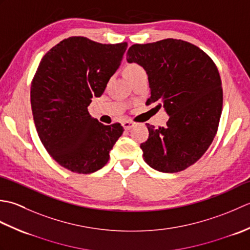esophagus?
Segmentation results:
<instances>
[{"label":"esophagus","instance_id":"1","mask_svg":"<svg viewBox=\"0 0 250 250\" xmlns=\"http://www.w3.org/2000/svg\"><path fill=\"white\" fill-rule=\"evenodd\" d=\"M122 125H124L125 130L129 131V130H131L135 125V122L131 121V120H126V121H124V124H122Z\"/></svg>","mask_w":250,"mask_h":250}]
</instances>
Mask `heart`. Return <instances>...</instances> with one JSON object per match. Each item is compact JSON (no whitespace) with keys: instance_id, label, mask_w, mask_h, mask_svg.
Returning a JSON list of instances; mask_svg holds the SVG:
<instances>
[{"instance_id":"obj_1","label":"heart","mask_w":250,"mask_h":250,"mask_svg":"<svg viewBox=\"0 0 250 250\" xmlns=\"http://www.w3.org/2000/svg\"><path fill=\"white\" fill-rule=\"evenodd\" d=\"M143 72H145L144 68H143L140 64H136V63H130V64H128L125 67V77L128 79L134 77L137 75V74H141Z\"/></svg>"}]
</instances>
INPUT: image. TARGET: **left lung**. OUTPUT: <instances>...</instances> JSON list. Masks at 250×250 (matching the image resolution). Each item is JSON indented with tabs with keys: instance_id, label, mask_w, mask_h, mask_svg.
I'll list each match as a JSON object with an SVG mask.
<instances>
[{
	"instance_id": "8db88e82",
	"label": "left lung",
	"mask_w": 250,
	"mask_h": 250,
	"mask_svg": "<svg viewBox=\"0 0 250 250\" xmlns=\"http://www.w3.org/2000/svg\"><path fill=\"white\" fill-rule=\"evenodd\" d=\"M126 61L147 73L146 105L164 107L168 115L166 126L146 124L143 158L159 172L184 171L204 155L217 133L222 110L218 68L199 47L174 39L132 45Z\"/></svg>"
}]
</instances>
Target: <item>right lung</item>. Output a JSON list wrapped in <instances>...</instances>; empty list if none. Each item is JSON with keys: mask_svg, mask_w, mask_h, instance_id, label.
<instances>
[{"mask_svg": "<svg viewBox=\"0 0 250 250\" xmlns=\"http://www.w3.org/2000/svg\"><path fill=\"white\" fill-rule=\"evenodd\" d=\"M128 44H100L87 37L63 40L43 57L31 84L37 134L55 161L74 173L102 168L124 128L104 125L89 114L103 94Z\"/></svg>", "mask_w": 250, "mask_h": 250, "instance_id": "obj_1", "label": "right lung"}]
</instances>
